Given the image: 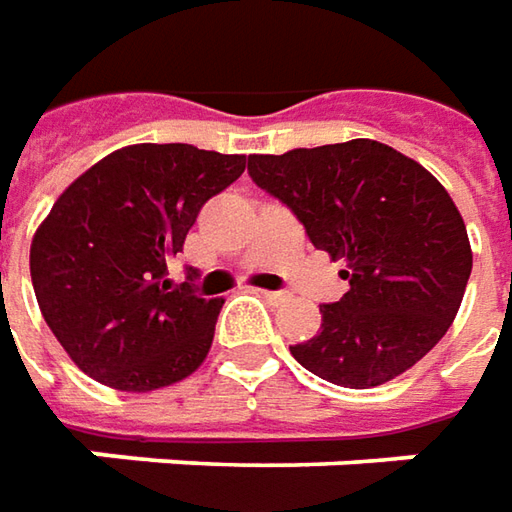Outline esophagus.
Here are the masks:
<instances>
[{"label": "esophagus", "mask_w": 512, "mask_h": 512, "mask_svg": "<svg viewBox=\"0 0 512 512\" xmlns=\"http://www.w3.org/2000/svg\"><path fill=\"white\" fill-rule=\"evenodd\" d=\"M269 303H286L289 300V294H283V291H260Z\"/></svg>", "instance_id": "1"}]
</instances>
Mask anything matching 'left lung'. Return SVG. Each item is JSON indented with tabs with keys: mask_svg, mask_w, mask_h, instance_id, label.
<instances>
[{
	"mask_svg": "<svg viewBox=\"0 0 512 512\" xmlns=\"http://www.w3.org/2000/svg\"><path fill=\"white\" fill-rule=\"evenodd\" d=\"M249 175L345 260L351 289L323 306L317 337L291 357L326 382L377 388L445 337L465 297L473 252L448 189L414 158L371 138L249 155Z\"/></svg>",
	"mask_w": 512,
	"mask_h": 512,
	"instance_id": "obj_1",
	"label": "left lung"
}]
</instances>
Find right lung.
I'll list each match as a JSON object with an SVG mask.
<instances>
[{
  "label": "right lung",
  "instance_id": "right-lung-1",
  "mask_svg": "<svg viewBox=\"0 0 512 512\" xmlns=\"http://www.w3.org/2000/svg\"><path fill=\"white\" fill-rule=\"evenodd\" d=\"M243 169L246 155L130 144L56 198L30 243V280L45 323L87 377L147 394L201 368L223 300L172 286L167 263L203 203Z\"/></svg>",
  "mask_w": 512,
  "mask_h": 512
}]
</instances>
